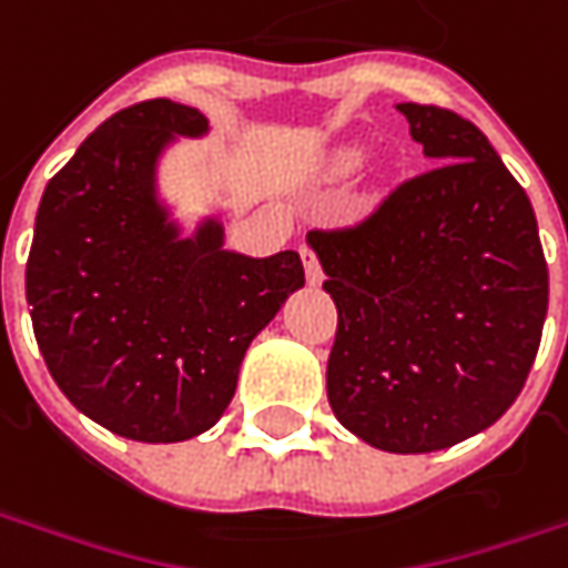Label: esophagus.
I'll list each match as a JSON object with an SVG mask.
<instances>
[{"label":"esophagus","mask_w":568,"mask_h":568,"mask_svg":"<svg viewBox=\"0 0 568 568\" xmlns=\"http://www.w3.org/2000/svg\"><path fill=\"white\" fill-rule=\"evenodd\" d=\"M300 255H303V265H306V281H310L313 287H318L325 274H322V265H318L316 252L310 250V246H303V250H300Z\"/></svg>","instance_id":"esophagus-1"}]
</instances>
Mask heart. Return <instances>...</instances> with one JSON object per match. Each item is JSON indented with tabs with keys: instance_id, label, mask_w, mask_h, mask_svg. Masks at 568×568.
<instances>
[{
	"instance_id": "b5f03b06",
	"label": "heart",
	"mask_w": 568,
	"mask_h": 568,
	"mask_svg": "<svg viewBox=\"0 0 568 568\" xmlns=\"http://www.w3.org/2000/svg\"><path fill=\"white\" fill-rule=\"evenodd\" d=\"M347 164H351V161H347Z\"/></svg>"
}]
</instances>
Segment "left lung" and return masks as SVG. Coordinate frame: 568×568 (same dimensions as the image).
Wrapping results in <instances>:
<instances>
[{
  "mask_svg": "<svg viewBox=\"0 0 568 568\" xmlns=\"http://www.w3.org/2000/svg\"><path fill=\"white\" fill-rule=\"evenodd\" d=\"M433 170L361 224L306 240L338 306L325 388L366 446L420 455L493 426L531 373L547 318L535 207L458 113L398 103Z\"/></svg>",
  "mask_w": 568,
  "mask_h": 568,
  "instance_id": "left-lung-1",
  "label": "left lung"
}]
</instances>
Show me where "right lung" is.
Listing matches in <instances>:
<instances>
[{
  "instance_id": "right-lung-1",
  "label": "right lung",
  "mask_w": 568,
  "mask_h": 568,
  "mask_svg": "<svg viewBox=\"0 0 568 568\" xmlns=\"http://www.w3.org/2000/svg\"><path fill=\"white\" fill-rule=\"evenodd\" d=\"M158 98L100 122L43 189L28 255L33 338L62 395L135 443H183L221 420L252 338L306 284L294 250H224L221 214L192 233L161 195V158L207 135Z\"/></svg>"
}]
</instances>
